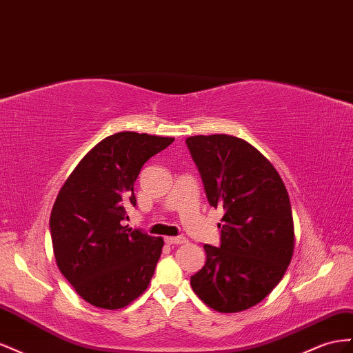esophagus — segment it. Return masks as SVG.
<instances>
[{
	"instance_id": "1",
	"label": "esophagus",
	"mask_w": 353,
	"mask_h": 353,
	"mask_svg": "<svg viewBox=\"0 0 353 353\" xmlns=\"http://www.w3.org/2000/svg\"><path fill=\"white\" fill-rule=\"evenodd\" d=\"M165 243L168 245H182L188 243V239L185 236H165Z\"/></svg>"
}]
</instances>
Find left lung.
<instances>
[{
  "instance_id": "8db88e82",
  "label": "left lung",
  "mask_w": 353,
  "mask_h": 353,
  "mask_svg": "<svg viewBox=\"0 0 353 353\" xmlns=\"http://www.w3.org/2000/svg\"><path fill=\"white\" fill-rule=\"evenodd\" d=\"M186 145L210 205L225 211L220 247L204 245L207 261L190 285L217 312L245 310L278 285L293 257L288 192L274 165L243 139L192 136Z\"/></svg>"
}]
</instances>
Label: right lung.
Here are the masks:
<instances>
[{
  "mask_svg": "<svg viewBox=\"0 0 353 353\" xmlns=\"http://www.w3.org/2000/svg\"><path fill=\"white\" fill-rule=\"evenodd\" d=\"M173 137L117 133L79 161L54 201L50 232L56 263L90 305L119 309L148 288L164 239L124 226L136 205L134 182L143 164Z\"/></svg>",
  "mask_w": 353,
  "mask_h": 353,
  "instance_id": "add662e5",
  "label": "right lung"
}]
</instances>
